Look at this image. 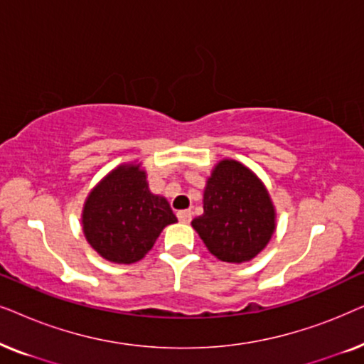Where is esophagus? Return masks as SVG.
<instances>
[{
    "label": "esophagus",
    "mask_w": 364,
    "mask_h": 364,
    "mask_svg": "<svg viewBox=\"0 0 364 364\" xmlns=\"http://www.w3.org/2000/svg\"><path fill=\"white\" fill-rule=\"evenodd\" d=\"M177 218H178V222L188 223V222L192 220V212H191V210H181V212H177Z\"/></svg>",
    "instance_id": "obj_1"
}]
</instances>
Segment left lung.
<instances>
[{
  "label": "left lung",
  "instance_id": "8db88e82",
  "mask_svg": "<svg viewBox=\"0 0 364 364\" xmlns=\"http://www.w3.org/2000/svg\"><path fill=\"white\" fill-rule=\"evenodd\" d=\"M192 227L218 260L242 263L255 258L275 230V207L265 186L243 164L225 159L208 177L203 213Z\"/></svg>",
  "mask_w": 364,
  "mask_h": 364
}]
</instances>
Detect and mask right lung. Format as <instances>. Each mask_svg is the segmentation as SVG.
Returning <instances> with one entry per match:
<instances>
[{"instance_id":"obj_1","label":"right lung","mask_w":364,"mask_h":364,"mask_svg":"<svg viewBox=\"0 0 364 364\" xmlns=\"http://www.w3.org/2000/svg\"><path fill=\"white\" fill-rule=\"evenodd\" d=\"M146 178L139 164L119 166L86 198L82 232L89 245L109 262H139L164 228L177 222L166 198L149 191Z\"/></svg>"}]
</instances>
